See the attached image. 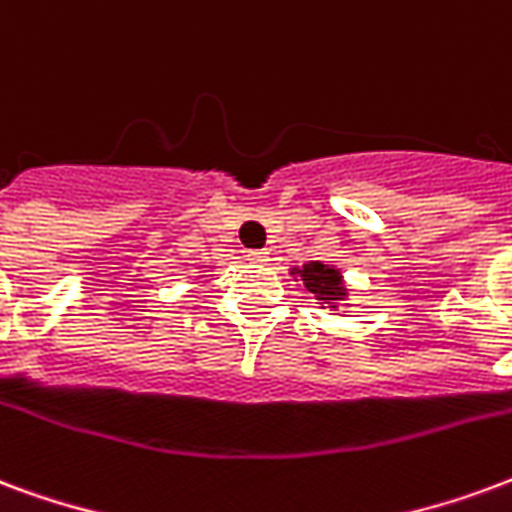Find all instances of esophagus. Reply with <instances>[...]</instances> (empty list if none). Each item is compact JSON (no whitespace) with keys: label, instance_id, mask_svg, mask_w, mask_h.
<instances>
[{"label":"esophagus","instance_id":"34e87169","mask_svg":"<svg viewBox=\"0 0 512 512\" xmlns=\"http://www.w3.org/2000/svg\"><path fill=\"white\" fill-rule=\"evenodd\" d=\"M248 259L253 264H264V261H270V251H248Z\"/></svg>","mask_w":512,"mask_h":512}]
</instances>
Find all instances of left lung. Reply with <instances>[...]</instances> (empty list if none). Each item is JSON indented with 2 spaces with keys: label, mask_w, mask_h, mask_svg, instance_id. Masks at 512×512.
<instances>
[{
  "label": "left lung",
  "mask_w": 512,
  "mask_h": 512,
  "mask_svg": "<svg viewBox=\"0 0 512 512\" xmlns=\"http://www.w3.org/2000/svg\"><path fill=\"white\" fill-rule=\"evenodd\" d=\"M294 275H300L305 289L316 294V300L327 302L330 308H335V302H341L346 297L341 272L330 267V264L311 261V264H302V270H294Z\"/></svg>",
  "instance_id": "8db88e82"
}]
</instances>
